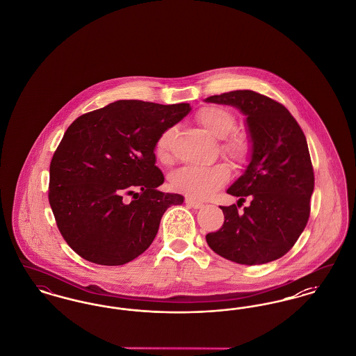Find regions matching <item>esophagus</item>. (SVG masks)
I'll return each instance as SVG.
<instances>
[{
  "mask_svg": "<svg viewBox=\"0 0 356 356\" xmlns=\"http://www.w3.org/2000/svg\"><path fill=\"white\" fill-rule=\"evenodd\" d=\"M186 204L188 207H192V208H202L204 205V203H202V202H197V200H195L192 197H186Z\"/></svg>",
  "mask_w": 356,
  "mask_h": 356,
  "instance_id": "esophagus-1",
  "label": "esophagus"
}]
</instances>
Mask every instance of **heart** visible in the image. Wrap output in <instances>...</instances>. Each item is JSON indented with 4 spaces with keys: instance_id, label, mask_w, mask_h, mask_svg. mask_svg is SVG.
<instances>
[{
    "instance_id": "b5f03b06",
    "label": "heart",
    "mask_w": 356,
    "mask_h": 356,
    "mask_svg": "<svg viewBox=\"0 0 356 356\" xmlns=\"http://www.w3.org/2000/svg\"><path fill=\"white\" fill-rule=\"evenodd\" d=\"M197 122L213 137L222 140V154L234 161H243L248 153V143L241 135H231L236 127V120L231 112L220 106H207L197 116ZM173 129H165L157 137L154 144L156 157L167 163L170 159V141ZM229 179V168L225 164H213L208 167H184L170 175V186L193 199H207L212 196Z\"/></svg>"
}]
</instances>
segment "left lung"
<instances>
[{"label":"left lung","instance_id":"1","mask_svg":"<svg viewBox=\"0 0 356 356\" xmlns=\"http://www.w3.org/2000/svg\"><path fill=\"white\" fill-rule=\"evenodd\" d=\"M205 102L235 106L245 116L250 160L227 193L238 201L252 197L241 214L235 204L221 207L224 224L205 240L237 264L273 261L293 247L309 218L315 179L305 134L286 106L254 90H232Z\"/></svg>","mask_w":356,"mask_h":356}]
</instances>
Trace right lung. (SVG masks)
<instances>
[{"label": "right lung", "instance_id": "right-lung-1", "mask_svg": "<svg viewBox=\"0 0 356 356\" xmlns=\"http://www.w3.org/2000/svg\"><path fill=\"white\" fill-rule=\"evenodd\" d=\"M189 104L119 100L74 120L51 159L49 203L69 247L102 266L143 254L179 193H164L154 144L186 118ZM138 197L125 204L128 193Z\"/></svg>", "mask_w": 356, "mask_h": 356}]
</instances>
